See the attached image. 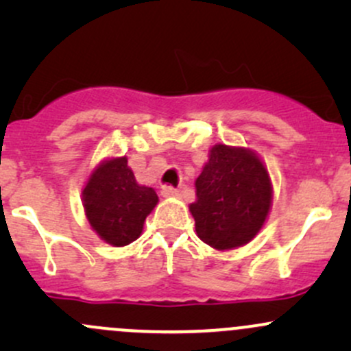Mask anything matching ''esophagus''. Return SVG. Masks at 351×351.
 Returning <instances> with one entry per match:
<instances>
[{
	"label": "esophagus",
	"instance_id": "34e87169",
	"mask_svg": "<svg viewBox=\"0 0 351 351\" xmlns=\"http://www.w3.org/2000/svg\"><path fill=\"white\" fill-rule=\"evenodd\" d=\"M162 196L163 198H180V191L171 186H165L162 189Z\"/></svg>",
	"mask_w": 351,
	"mask_h": 351
}]
</instances>
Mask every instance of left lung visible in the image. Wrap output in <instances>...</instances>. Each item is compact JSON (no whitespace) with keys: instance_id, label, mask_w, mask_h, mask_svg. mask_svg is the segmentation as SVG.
<instances>
[{"instance_id":"obj_1","label":"left lung","mask_w":351,"mask_h":351,"mask_svg":"<svg viewBox=\"0 0 351 351\" xmlns=\"http://www.w3.org/2000/svg\"><path fill=\"white\" fill-rule=\"evenodd\" d=\"M189 204L196 234L216 251L243 247L259 234L272 208L269 170L251 148L217 143L195 181Z\"/></svg>"}]
</instances>
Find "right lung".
<instances>
[{"label": "right lung", "mask_w": 351, "mask_h": 351, "mask_svg": "<svg viewBox=\"0 0 351 351\" xmlns=\"http://www.w3.org/2000/svg\"><path fill=\"white\" fill-rule=\"evenodd\" d=\"M127 160V155L102 160L82 188L84 215L92 231L114 247L138 239L145 219L158 204L155 189L135 180Z\"/></svg>", "instance_id": "1"}]
</instances>
